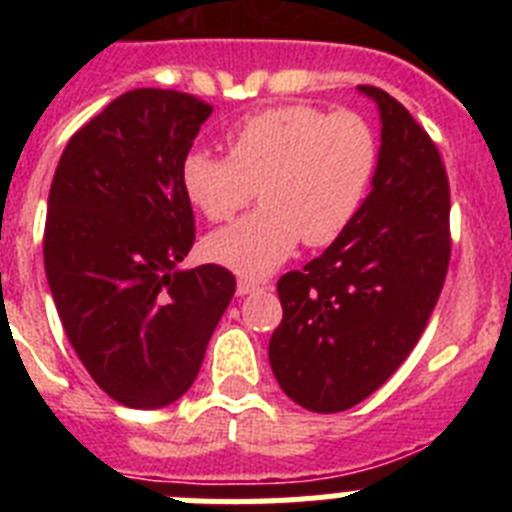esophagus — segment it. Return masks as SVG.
Returning <instances> with one entry per match:
<instances>
[{
  "label": "esophagus",
  "mask_w": 512,
  "mask_h": 512,
  "mask_svg": "<svg viewBox=\"0 0 512 512\" xmlns=\"http://www.w3.org/2000/svg\"><path fill=\"white\" fill-rule=\"evenodd\" d=\"M238 295H251V292H256V289H261L259 282H253V279H238Z\"/></svg>",
  "instance_id": "34e87169"
}]
</instances>
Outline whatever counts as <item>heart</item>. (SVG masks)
<instances>
[{
	"mask_svg": "<svg viewBox=\"0 0 512 512\" xmlns=\"http://www.w3.org/2000/svg\"><path fill=\"white\" fill-rule=\"evenodd\" d=\"M228 158L194 148L182 158L189 205L223 223L259 192L264 205L217 230L205 253L243 277L277 269L297 243L341 238L359 215L379 164L372 125L356 112L279 104L253 112L223 135Z\"/></svg>",
	"mask_w": 512,
	"mask_h": 512,
	"instance_id": "heart-1",
	"label": "heart"
}]
</instances>
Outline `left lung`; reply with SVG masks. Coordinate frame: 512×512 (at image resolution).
Returning <instances> with one entry per match:
<instances>
[{"label":"left lung","mask_w":512,"mask_h":512,"mask_svg":"<svg viewBox=\"0 0 512 512\" xmlns=\"http://www.w3.org/2000/svg\"><path fill=\"white\" fill-rule=\"evenodd\" d=\"M359 92L382 117L372 192L341 238L277 282L284 315L269 341L271 372L312 413L354 408L397 372L451 259L449 176L436 143L384 89Z\"/></svg>","instance_id":"left-lung-1"}]
</instances>
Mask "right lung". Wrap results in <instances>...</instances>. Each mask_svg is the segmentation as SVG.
Returning <instances> with one entry per match:
<instances>
[{
    "instance_id": "1",
    "label": "right lung",
    "mask_w": 512,
    "mask_h": 512,
    "mask_svg": "<svg viewBox=\"0 0 512 512\" xmlns=\"http://www.w3.org/2000/svg\"><path fill=\"white\" fill-rule=\"evenodd\" d=\"M212 104L133 89L71 135L45 217V277L81 364L112 400L166 408L192 387L235 295L217 264L179 271L194 243L182 158Z\"/></svg>"
}]
</instances>
